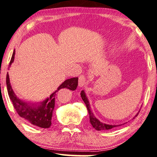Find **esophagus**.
<instances>
[{"instance_id": "1", "label": "esophagus", "mask_w": 157, "mask_h": 157, "mask_svg": "<svg viewBox=\"0 0 157 157\" xmlns=\"http://www.w3.org/2000/svg\"><path fill=\"white\" fill-rule=\"evenodd\" d=\"M85 83H86V77L83 75H80V76L79 77V81H78L79 86L80 87H83L85 85Z\"/></svg>"}]
</instances>
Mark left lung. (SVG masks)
Wrapping results in <instances>:
<instances>
[{
    "label": "left lung",
    "instance_id": "left-lung-1",
    "mask_svg": "<svg viewBox=\"0 0 157 157\" xmlns=\"http://www.w3.org/2000/svg\"><path fill=\"white\" fill-rule=\"evenodd\" d=\"M80 95H81V98H82V100L84 101L85 105H86L87 110H88L89 116H90V122L91 125L93 126V127L95 129V130H97V131L109 130V129H111L113 128H114V127L119 126H116V125L105 124H103V123L100 122V121L98 120V119L95 118V116H94L93 113L91 111L89 101H88V100H87V98L86 97V95H85V93L84 92V90L81 91ZM137 115H136V116H137Z\"/></svg>",
    "mask_w": 157,
    "mask_h": 157
}]
</instances>
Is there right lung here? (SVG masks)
<instances>
[{"mask_svg": "<svg viewBox=\"0 0 157 157\" xmlns=\"http://www.w3.org/2000/svg\"><path fill=\"white\" fill-rule=\"evenodd\" d=\"M14 55H15V50L12 54L8 67L13 63ZM6 85H7L8 95L17 113L21 118L33 124V126H36L43 128H48L51 126L52 124V113L54 108V102H55V96L57 95V93L62 88L75 90L78 85V77H73V78L68 79L64 81L62 84L59 85L57 90L54 91L50 95L49 98H47L44 101L41 103V105L38 106L24 103L18 99L10 84L8 73H7V75H6Z\"/></svg>", "mask_w": 157, "mask_h": 157, "instance_id": "obj_1", "label": "right lung"}]
</instances>
